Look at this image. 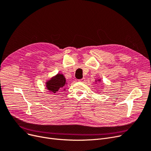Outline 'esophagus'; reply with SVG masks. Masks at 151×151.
I'll use <instances>...</instances> for the list:
<instances>
[{
	"label": "esophagus",
	"mask_w": 151,
	"mask_h": 151,
	"mask_svg": "<svg viewBox=\"0 0 151 151\" xmlns=\"http://www.w3.org/2000/svg\"><path fill=\"white\" fill-rule=\"evenodd\" d=\"M78 81H80V82H82V83H84V82L85 81V78H82V79H80V80H79Z\"/></svg>",
	"instance_id": "obj_1"
}]
</instances>
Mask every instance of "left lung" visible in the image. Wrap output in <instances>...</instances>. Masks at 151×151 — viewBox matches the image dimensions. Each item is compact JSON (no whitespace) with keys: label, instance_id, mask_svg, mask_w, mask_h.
<instances>
[{"label":"left lung","instance_id":"obj_1","mask_svg":"<svg viewBox=\"0 0 151 151\" xmlns=\"http://www.w3.org/2000/svg\"><path fill=\"white\" fill-rule=\"evenodd\" d=\"M97 81H100V80H98ZM96 82H97V81H96Z\"/></svg>","mask_w":151,"mask_h":151}]
</instances>
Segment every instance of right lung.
<instances>
[{"mask_svg": "<svg viewBox=\"0 0 151 151\" xmlns=\"http://www.w3.org/2000/svg\"><path fill=\"white\" fill-rule=\"evenodd\" d=\"M66 84L65 78L63 75L58 73L51 78V80L46 82V87L50 92L55 93H58V91H60L62 89H64Z\"/></svg>", "mask_w": 151, "mask_h": 151, "instance_id": "add662e5", "label": "right lung"}]
</instances>
